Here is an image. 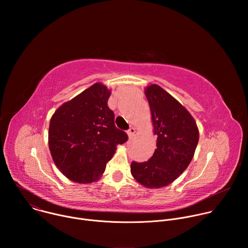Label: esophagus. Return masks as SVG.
<instances>
[{
    "label": "esophagus",
    "instance_id": "1",
    "mask_svg": "<svg viewBox=\"0 0 248 248\" xmlns=\"http://www.w3.org/2000/svg\"><path fill=\"white\" fill-rule=\"evenodd\" d=\"M135 131H136V130H135L134 127H130V128L127 130V135H128V137L131 138V137L135 134Z\"/></svg>",
    "mask_w": 248,
    "mask_h": 248
}]
</instances>
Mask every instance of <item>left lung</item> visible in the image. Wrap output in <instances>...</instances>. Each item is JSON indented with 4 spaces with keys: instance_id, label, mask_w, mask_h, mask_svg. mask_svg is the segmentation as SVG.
<instances>
[{
    "instance_id": "1",
    "label": "left lung",
    "mask_w": 248,
    "mask_h": 248,
    "mask_svg": "<svg viewBox=\"0 0 248 248\" xmlns=\"http://www.w3.org/2000/svg\"><path fill=\"white\" fill-rule=\"evenodd\" d=\"M157 148L143 163L132 162L133 178L148 188L166 186L176 180L190 164L199 139L196 123L189 112L157 84L145 88Z\"/></svg>"
}]
</instances>
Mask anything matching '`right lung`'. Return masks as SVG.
I'll list each match as a JSON object with an SVG mask.
<instances>
[{
    "mask_svg": "<svg viewBox=\"0 0 248 248\" xmlns=\"http://www.w3.org/2000/svg\"><path fill=\"white\" fill-rule=\"evenodd\" d=\"M111 91L97 82L68 102L51 118L49 148L58 169L70 181H98L112 159L117 145L127 134L115 125L108 107Z\"/></svg>",
    "mask_w": 248,
    "mask_h": 248,
    "instance_id": "obj_1",
    "label": "right lung"
}]
</instances>
